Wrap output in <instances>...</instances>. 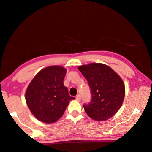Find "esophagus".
I'll list each match as a JSON object with an SVG mask.
<instances>
[{
	"label": "esophagus",
	"mask_w": 152,
	"mask_h": 152,
	"mask_svg": "<svg viewBox=\"0 0 152 152\" xmlns=\"http://www.w3.org/2000/svg\"><path fill=\"white\" fill-rule=\"evenodd\" d=\"M76 100H77V101H80V100H81V96H80L79 94H78V95L76 96Z\"/></svg>",
	"instance_id": "obj_1"
}]
</instances>
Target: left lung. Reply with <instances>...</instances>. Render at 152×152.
<instances>
[{"instance_id": "8db88e82", "label": "left lung", "mask_w": 152, "mask_h": 152, "mask_svg": "<svg viewBox=\"0 0 152 152\" xmlns=\"http://www.w3.org/2000/svg\"><path fill=\"white\" fill-rule=\"evenodd\" d=\"M78 69L87 80L91 94V102L83 105L86 114L96 121L109 119L118 111L124 99L122 79L105 64L92 63Z\"/></svg>"}]
</instances>
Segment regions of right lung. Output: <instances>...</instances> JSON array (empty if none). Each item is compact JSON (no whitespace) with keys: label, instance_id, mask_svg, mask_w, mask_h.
Returning <instances> with one entry per match:
<instances>
[{"label":"right lung","instance_id":"add662e5","mask_svg":"<svg viewBox=\"0 0 152 152\" xmlns=\"http://www.w3.org/2000/svg\"><path fill=\"white\" fill-rule=\"evenodd\" d=\"M66 69L53 66L36 74L26 91V101L33 115L44 123H53L64 114L70 96L64 85Z\"/></svg>","mask_w":152,"mask_h":152}]
</instances>
